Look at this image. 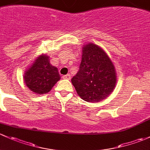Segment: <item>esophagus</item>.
I'll list each match as a JSON object with an SVG mask.
<instances>
[{"label":"esophagus","instance_id":"34e87169","mask_svg":"<svg viewBox=\"0 0 150 150\" xmlns=\"http://www.w3.org/2000/svg\"><path fill=\"white\" fill-rule=\"evenodd\" d=\"M63 79H65L70 80L71 79V75L70 74H66V75L63 76Z\"/></svg>","mask_w":150,"mask_h":150}]
</instances>
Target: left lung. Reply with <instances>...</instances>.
I'll return each instance as SVG.
<instances>
[{"mask_svg":"<svg viewBox=\"0 0 150 150\" xmlns=\"http://www.w3.org/2000/svg\"><path fill=\"white\" fill-rule=\"evenodd\" d=\"M71 82L84 101H102L115 86V67L101 47L88 43L83 47L79 70L71 79Z\"/></svg>","mask_w":150,"mask_h":150,"instance_id":"1","label":"left lung"}]
</instances>
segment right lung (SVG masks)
Masks as SVG:
<instances>
[{
    "label": "right lung",
    "mask_w": 150,
    "mask_h": 150,
    "mask_svg": "<svg viewBox=\"0 0 150 150\" xmlns=\"http://www.w3.org/2000/svg\"><path fill=\"white\" fill-rule=\"evenodd\" d=\"M27 87L36 94H46L50 91L61 79L58 69L50 64L49 57L42 55L38 57L24 75Z\"/></svg>",
    "instance_id": "right-lung-1"
}]
</instances>
